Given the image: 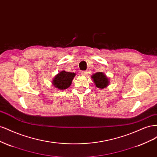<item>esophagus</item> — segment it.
Wrapping results in <instances>:
<instances>
[{
    "mask_svg": "<svg viewBox=\"0 0 157 157\" xmlns=\"http://www.w3.org/2000/svg\"><path fill=\"white\" fill-rule=\"evenodd\" d=\"M81 75H82V76H84V77H86V76H87V75H88V72L87 71H82Z\"/></svg>",
    "mask_w": 157,
    "mask_h": 157,
    "instance_id": "1",
    "label": "esophagus"
}]
</instances>
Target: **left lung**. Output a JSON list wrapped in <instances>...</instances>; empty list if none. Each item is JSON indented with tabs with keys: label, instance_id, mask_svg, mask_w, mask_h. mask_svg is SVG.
<instances>
[{
	"label": "left lung",
	"instance_id": "8db88e82",
	"mask_svg": "<svg viewBox=\"0 0 157 157\" xmlns=\"http://www.w3.org/2000/svg\"><path fill=\"white\" fill-rule=\"evenodd\" d=\"M92 78L94 83L97 88L99 89H103L109 86V79L107 75L103 72H98L92 75Z\"/></svg>",
	"mask_w": 157,
	"mask_h": 157
}]
</instances>
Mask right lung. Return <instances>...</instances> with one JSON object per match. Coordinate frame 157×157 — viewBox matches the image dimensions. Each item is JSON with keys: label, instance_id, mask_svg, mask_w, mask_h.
I'll return each mask as SVG.
<instances>
[{"label": "right lung", "instance_id": "add662e5", "mask_svg": "<svg viewBox=\"0 0 157 157\" xmlns=\"http://www.w3.org/2000/svg\"><path fill=\"white\" fill-rule=\"evenodd\" d=\"M76 74L75 73H69L65 71H62L57 74L52 81L54 87L58 90H65L68 88Z\"/></svg>", "mask_w": 157, "mask_h": 157}]
</instances>
